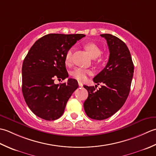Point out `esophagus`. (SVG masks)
<instances>
[{"label":"esophagus","mask_w":156,"mask_h":156,"mask_svg":"<svg viewBox=\"0 0 156 156\" xmlns=\"http://www.w3.org/2000/svg\"><path fill=\"white\" fill-rule=\"evenodd\" d=\"M78 84H79V87H83V83H82L81 82L79 81V82H78Z\"/></svg>","instance_id":"34e87169"}]
</instances>
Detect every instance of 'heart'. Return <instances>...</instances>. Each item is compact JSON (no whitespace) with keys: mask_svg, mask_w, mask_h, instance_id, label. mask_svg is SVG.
Masks as SVG:
<instances>
[{"mask_svg":"<svg viewBox=\"0 0 156 156\" xmlns=\"http://www.w3.org/2000/svg\"><path fill=\"white\" fill-rule=\"evenodd\" d=\"M85 49L87 50V52L90 54L92 58H97L99 57L100 58H101L100 56V54L101 53V49L100 46H98L97 44L94 42H87L84 45ZM72 54L73 51L71 49L69 50L66 52L65 56V63L66 65H70L72 62ZM91 74V71L90 70L77 68L75 69L74 71H73L71 73V75L73 77H74L75 79L78 81H85L87 78L88 75Z\"/></svg>","mask_w":156,"mask_h":156,"instance_id":"1","label":"heart"}]
</instances>
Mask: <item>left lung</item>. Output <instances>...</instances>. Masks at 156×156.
I'll return each instance as SVG.
<instances>
[{
	"label": "left lung",
	"instance_id": "left-lung-1",
	"mask_svg": "<svg viewBox=\"0 0 156 156\" xmlns=\"http://www.w3.org/2000/svg\"><path fill=\"white\" fill-rule=\"evenodd\" d=\"M107 41L110 56L106 66L93 81L101 87L83 85L88 91L85 112L90 118L104 120L119 110L128 97L134 72V65L125 43L109 34H101Z\"/></svg>",
	"mask_w": 156,
	"mask_h": 156
}]
</instances>
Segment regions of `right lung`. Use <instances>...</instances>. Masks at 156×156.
<instances>
[{
	"label": "right lung",
	"mask_w": 156,
	"mask_h": 156,
	"mask_svg": "<svg viewBox=\"0 0 156 156\" xmlns=\"http://www.w3.org/2000/svg\"><path fill=\"white\" fill-rule=\"evenodd\" d=\"M84 34H47L37 40L25 56L22 66V92L32 112L46 120L62 115L67 101L78 83L69 79L55 84V79L69 77L65 63L66 52L85 37Z\"/></svg>",
	"instance_id": "add662e5"
}]
</instances>
